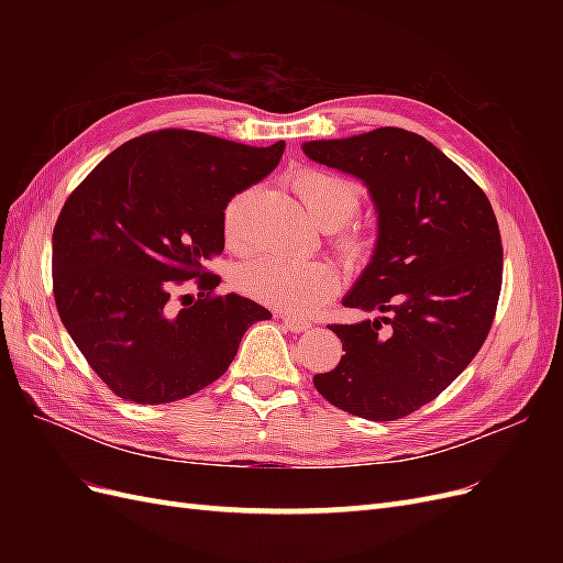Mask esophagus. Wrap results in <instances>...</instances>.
Returning <instances> with one entry per match:
<instances>
[{"instance_id":"34e87169","label":"esophagus","mask_w":563,"mask_h":563,"mask_svg":"<svg viewBox=\"0 0 563 563\" xmlns=\"http://www.w3.org/2000/svg\"><path fill=\"white\" fill-rule=\"evenodd\" d=\"M279 319L284 321V327L288 331H294V333H300V331H308L310 329V321L308 319H300V317H294V314H279Z\"/></svg>"}]
</instances>
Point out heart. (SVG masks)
Masks as SVG:
<instances>
[{
  "instance_id": "b5f03b06",
  "label": "heart",
  "mask_w": 563,
  "mask_h": 563,
  "mask_svg": "<svg viewBox=\"0 0 563 563\" xmlns=\"http://www.w3.org/2000/svg\"><path fill=\"white\" fill-rule=\"evenodd\" d=\"M294 190L310 213L317 225L321 228H338L340 223L360 207L354 187L343 180L321 172H302L294 180ZM244 199L236 197L230 201L223 218V234L230 249L244 246ZM343 246L354 253L360 251V242L345 240ZM340 275L338 267L329 261H310L298 263L279 258V255H263V258L249 261L236 272V286L246 296L267 302L272 308L284 312L305 314L314 310L338 288Z\"/></svg>"
}]
</instances>
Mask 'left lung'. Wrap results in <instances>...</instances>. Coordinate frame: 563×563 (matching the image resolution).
Listing matches in <instances>:
<instances>
[{
	"instance_id": "1",
	"label": "left lung",
	"mask_w": 563,
	"mask_h": 563,
	"mask_svg": "<svg viewBox=\"0 0 563 563\" xmlns=\"http://www.w3.org/2000/svg\"><path fill=\"white\" fill-rule=\"evenodd\" d=\"M302 152L362 180L378 216L371 261L343 305L380 314L331 327L345 354L314 387L352 416L404 418L441 395L490 331L503 284L496 213L463 168L406 129L308 141Z\"/></svg>"
}]
</instances>
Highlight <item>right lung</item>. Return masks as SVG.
I'll return each instance as SVG.
<instances>
[{
	"label": "right lung",
	"instance_id": "obj_1",
	"mask_svg": "<svg viewBox=\"0 0 563 563\" xmlns=\"http://www.w3.org/2000/svg\"><path fill=\"white\" fill-rule=\"evenodd\" d=\"M284 141L253 147L164 129L117 147L67 197L54 230V296L63 327L117 397L168 404L218 380L269 310L211 296L201 265L225 249L230 199L275 172ZM202 300L178 306L180 280ZM185 298V297H184Z\"/></svg>",
	"mask_w": 563,
	"mask_h": 563
}]
</instances>
